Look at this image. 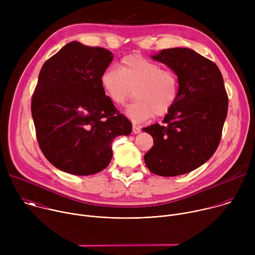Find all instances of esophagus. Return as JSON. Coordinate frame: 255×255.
I'll use <instances>...</instances> for the list:
<instances>
[{"instance_id":"1","label":"esophagus","mask_w":255,"mask_h":255,"mask_svg":"<svg viewBox=\"0 0 255 255\" xmlns=\"http://www.w3.org/2000/svg\"><path fill=\"white\" fill-rule=\"evenodd\" d=\"M140 128L139 127H137L136 125H133V127H132V132L134 133V134H138V133H140Z\"/></svg>"}]
</instances>
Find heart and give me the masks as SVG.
I'll return each mask as SVG.
<instances>
[{
    "instance_id": "obj_1",
    "label": "heart",
    "mask_w": 255,
    "mask_h": 255,
    "mask_svg": "<svg viewBox=\"0 0 255 255\" xmlns=\"http://www.w3.org/2000/svg\"><path fill=\"white\" fill-rule=\"evenodd\" d=\"M101 86L115 105L124 106L134 93L135 102L126 109L134 123H141L154 115L163 116L173 107L178 96V81L174 72L138 54L122 58L120 67L104 69Z\"/></svg>"
}]
</instances>
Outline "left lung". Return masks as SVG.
<instances>
[{
  "mask_svg": "<svg viewBox=\"0 0 255 255\" xmlns=\"http://www.w3.org/2000/svg\"><path fill=\"white\" fill-rule=\"evenodd\" d=\"M151 58L176 75L178 96L163 125L142 129L154 143L144 161L157 175L185 174L208 161L220 143L228 111L223 77L213 61L190 48L162 49Z\"/></svg>",
  "mask_w": 255,
  "mask_h": 255,
  "instance_id": "left-lung-1",
  "label": "left lung"
}]
</instances>
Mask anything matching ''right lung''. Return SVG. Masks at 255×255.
Returning <instances> with one entry per match:
<instances>
[{
	"mask_svg": "<svg viewBox=\"0 0 255 255\" xmlns=\"http://www.w3.org/2000/svg\"><path fill=\"white\" fill-rule=\"evenodd\" d=\"M111 51L78 41L46 60L32 97L31 112L40 149L61 171L100 172L110 163L112 142L129 135L131 122L117 111L100 82Z\"/></svg>",
	"mask_w": 255,
	"mask_h": 255,
	"instance_id": "right-lung-1",
	"label": "right lung"
}]
</instances>
